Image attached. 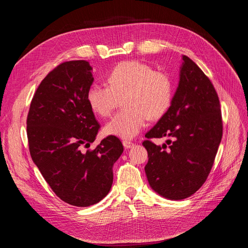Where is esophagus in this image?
Here are the masks:
<instances>
[{"label": "esophagus", "instance_id": "1", "mask_svg": "<svg viewBox=\"0 0 248 248\" xmlns=\"http://www.w3.org/2000/svg\"><path fill=\"white\" fill-rule=\"evenodd\" d=\"M123 146L126 148V149H130L134 146V144L132 141H129V140H123Z\"/></svg>", "mask_w": 248, "mask_h": 248}]
</instances>
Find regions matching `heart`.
<instances>
[{"instance_id": "1", "label": "heart", "mask_w": 248, "mask_h": 248, "mask_svg": "<svg viewBox=\"0 0 248 248\" xmlns=\"http://www.w3.org/2000/svg\"><path fill=\"white\" fill-rule=\"evenodd\" d=\"M108 86L92 85L87 101L95 115L109 117L122 101L123 110L104 127L108 136L131 140L144 128L147 120H158L170 108L174 94L171 78L140 61H124L107 78Z\"/></svg>"}]
</instances>
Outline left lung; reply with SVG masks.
Masks as SVG:
<instances>
[{"instance_id": "left-lung-1", "label": "left lung", "mask_w": 248, "mask_h": 248, "mask_svg": "<svg viewBox=\"0 0 248 248\" xmlns=\"http://www.w3.org/2000/svg\"><path fill=\"white\" fill-rule=\"evenodd\" d=\"M145 137L171 139L167 140L169 146L150 140L142 142L149 157L145 171L155 192L179 201L201 188L220 144L222 120L214 86L188 57L183 56L170 108Z\"/></svg>"}]
</instances>
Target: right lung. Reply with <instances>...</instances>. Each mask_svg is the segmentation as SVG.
<instances>
[{"label": "right lung", "mask_w": 248, "mask_h": 248, "mask_svg": "<svg viewBox=\"0 0 248 248\" xmlns=\"http://www.w3.org/2000/svg\"><path fill=\"white\" fill-rule=\"evenodd\" d=\"M94 78L84 60L64 62L40 82L27 118L34 163L57 196L77 207L100 202L110 190L112 167L123 153L117 137L85 150L100 128L87 101Z\"/></svg>", "instance_id": "obj_1"}]
</instances>
